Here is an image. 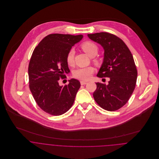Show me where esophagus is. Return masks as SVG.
Returning <instances> with one entry per match:
<instances>
[{"label":"esophagus","instance_id":"esophagus-1","mask_svg":"<svg viewBox=\"0 0 159 159\" xmlns=\"http://www.w3.org/2000/svg\"><path fill=\"white\" fill-rule=\"evenodd\" d=\"M80 83H81V85H85L86 84H87L88 83L86 82V81H80Z\"/></svg>","mask_w":159,"mask_h":159}]
</instances>
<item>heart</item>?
I'll return each mask as SVG.
<instances>
[{
    "instance_id": "heart-1",
    "label": "heart",
    "mask_w": 159,
    "mask_h": 159,
    "mask_svg": "<svg viewBox=\"0 0 159 159\" xmlns=\"http://www.w3.org/2000/svg\"><path fill=\"white\" fill-rule=\"evenodd\" d=\"M81 48L83 50L87 53L91 57L96 56L98 52V48L97 45L92 42H86L81 45ZM75 58V49L71 48L69 50L66 57V61L68 66H72L74 64ZM93 62L95 64H98L99 61L97 59H93ZM94 71V68L92 67H82L75 70L73 73V77L84 81H87L90 78Z\"/></svg>"
}]
</instances>
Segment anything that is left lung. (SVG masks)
Returning a JSON list of instances; mask_svg holds the SVG:
<instances>
[{"instance_id": "1", "label": "left lung", "mask_w": 159, "mask_h": 159, "mask_svg": "<svg viewBox=\"0 0 159 159\" xmlns=\"http://www.w3.org/2000/svg\"><path fill=\"white\" fill-rule=\"evenodd\" d=\"M88 36L101 45L105 51L97 76L110 78L108 85L96 83L94 100L105 110H117L126 104L135 88L138 73L133 56L125 43L112 34L100 32Z\"/></svg>"}]
</instances>
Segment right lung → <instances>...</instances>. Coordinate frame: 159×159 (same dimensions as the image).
Instances as JSON below:
<instances>
[{
	"label": "right lung",
	"mask_w": 159,
	"mask_h": 159,
	"mask_svg": "<svg viewBox=\"0 0 159 159\" xmlns=\"http://www.w3.org/2000/svg\"><path fill=\"white\" fill-rule=\"evenodd\" d=\"M82 35L52 34L45 37L34 49L28 68L29 88L39 107L47 113L59 116L72 107L81 84L71 79L59 86V80L70 72L66 57Z\"/></svg>",
	"instance_id": "add662e5"
}]
</instances>
